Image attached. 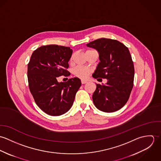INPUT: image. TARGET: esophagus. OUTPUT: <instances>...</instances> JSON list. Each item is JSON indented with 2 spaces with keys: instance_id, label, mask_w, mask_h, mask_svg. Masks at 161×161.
<instances>
[{
  "instance_id": "esophagus-1",
  "label": "esophagus",
  "mask_w": 161,
  "mask_h": 161,
  "mask_svg": "<svg viewBox=\"0 0 161 161\" xmlns=\"http://www.w3.org/2000/svg\"><path fill=\"white\" fill-rule=\"evenodd\" d=\"M81 82H82V84H84L87 83V80H83V79H82V80H81Z\"/></svg>"
}]
</instances>
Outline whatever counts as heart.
Listing matches in <instances>:
<instances>
[{"label": "heart", "mask_w": 161, "mask_h": 161, "mask_svg": "<svg viewBox=\"0 0 161 161\" xmlns=\"http://www.w3.org/2000/svg\"><path fill=\"white\" fill-rule=\"evenodd\" d=\"M73 73L76 77H78L81 79H86L88 77L89 74L91 73V70L84 66H78L74 69Z\"/></svg>", "instance_id": "heart-1"}]
</instances>
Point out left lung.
Returning a JSON list of instances; mask_svg holds the SVG:
<instances>
[{
  "label": "left lung",
  "instance_id": "left-lung-1",
  "mask_svg": "<svg viewBox=\"0 0 161 161\" xmlns=\"http://www.w3.org/2000/svg\"><path fill=\"white\" fill-rule=\"evenodd\" d=\"M87 46L99 53L100 62L93 77L107 79L105 85L96 84L92 95L93 103L102 112H116L126 103L133 87L135 68L130 51L121 42L104 38L91 42Z\"/></svg>",
  "mask_w": 161,
  "mask_h": 161
}]
</instances>
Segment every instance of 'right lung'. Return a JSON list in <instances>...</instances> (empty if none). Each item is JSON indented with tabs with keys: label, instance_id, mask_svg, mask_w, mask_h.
I'll use <instances>...</instances> for the list:
<instances>
[{
	"label": "right lung",
	"instance_id": "right-lung-1",
	"mask_svg": "<svg viewBox=\"0 0 161 161\" xmlns=\"http://www.w3.org/2000/svg\"><path fill=\"white\" fill-rule=\"evenodd\" d=\"M72 50L69 47L50 45L33 51L28 64V81L36 105L46 114L59 116L72 106L81 86L78 77L58 82V77L69 76V62Z\"/></svg>",
	"mask_w": 161,
	"mask_h": 161
}]
</instances>
